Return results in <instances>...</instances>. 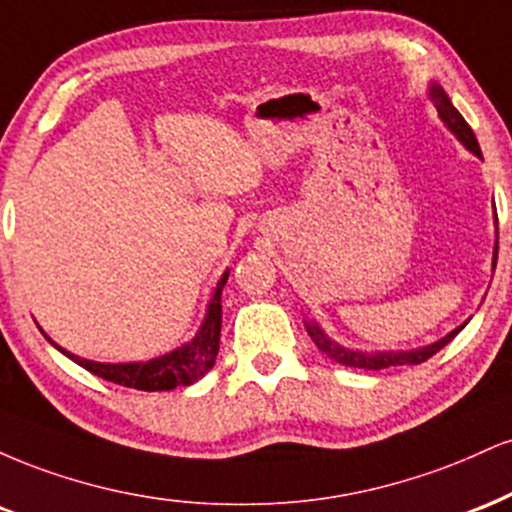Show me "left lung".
Masks as SVG:
<instances>
[{
  "label": "left lung",
  "mask_w": 512,
  "mask_h": 512,
  "mask_svg": "<svg viewBox=\"0 0 512 512\" xmlns=\"http://www.w3.org/2000/svg\"><path fill=\"white\" fill-rule=\"evenodd\" d=\"M429 93H431V100H434L438 114H441V119H443V122H446L448 129L460 138L462 146L470 148L474 155H479V158H482V148H479L477 136H474V131L470 129V124H467L465 119H462V114L455 110L453 102H450V98L446 95V90H443L441 86H431ZM496 222H498V218H496ZM496 258H498V242L494 246V268H496ZM462 328H465V323H462L460 328H455L453 333H448L443 340L434 342V345L419 347V350H412V352H376V354H366V352H354V350H347V347H340L338 342L330 340L328 335L323 333V330L318 328L314 321L306 323V333H309V338L314 340V345L323 354H326V357H330V359H333V362H338L342 366H350V369H366V371H381V369H390V366L422 364L429 357H434L438 350H443V347H446L448 342L453 340Z\"/></svg>",
  "instance_id": "obj_1"
}]
</instances>
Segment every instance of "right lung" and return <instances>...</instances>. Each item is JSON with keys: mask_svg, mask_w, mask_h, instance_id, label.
Wrapping results in <instances>:
<instances>
[{"mask_svg": "<svg viewBox=\"0 0 512 512\" xmlns=\"http://www.w3.org/2000/svg\"><path fill=\"white\" fill-rule=\"evenodd\" d=\"M225 273L215 287L213 299L208 304V314L206 321H203L201 330L196 333V338L191 342H186L184 347L174 350L165 357L150 359V362H138V364H100V362H90V359H81L76 354L62 350L59 345V352L66 354L69 359H74L78 366L90 371V374L105 378V381L117 383V386H126V388H136V390H146V393H155V390H174L177 386H191L196 383L198 378H203L213 369L215 357H218L220 350V326H222V306H220V294L222 287L227 282Z\"/></svg>", "mask_w": 512, "mask_h": 512, "instance_id": "1", "label": "right lung"}]
</instances>
